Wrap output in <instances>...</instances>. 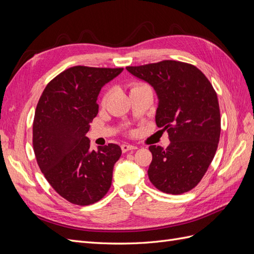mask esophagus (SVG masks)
<instances>
[{"mask_svg":"<svg viewBox=\"0 0 254 254\" xmlns=\"http://www.w3.org/2000/svg\"><path fill=\"white\" fill-rule=\"evenodd\" d=\"M121 148H122V151H123V152H127V151H129V150H134V149H136V146H134V145H129V144H123V145L121 146Z\"/></svg>","mask_w":254,"mask_h":254,"instance_id":"esophagus-1","label":"esophagus"}]
</instances>
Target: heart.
<instances>
[{
  "mask_svg": "<svg viewBox=\"0 0 254 254\" xmlns=\"http://www.w3.org/2000/svg\"><path fill=\"white\" fill-rule=\"evenodd\" d=\"M142 86H145V84H143V83H133L132 84V88H131V90L132 89H136V88H140V87H142ZM108 95H109V92L108 93H106L105 94V96L103 97V101H102V104H105L106 103V101H107V98H108Z\"/></svg>",
  "mask_w": 254,
  "mask_h": 254,
  "instance_id": "heart-1",
  "label": "heart"
}]
</instances>
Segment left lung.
<instances>
[{
  "label": "left lung",
  "mask_w": 254,
  "mask_h": 254,
  "mask_svg": "<svg viewBox=\"0 0 254 254\" xmlns=\"http://www.w3.org/2000/svg\"><path fill=\"white\" fill-rule=\"evenodd\" d=\"M127 71L155 89L156 123L171 144L150 145L148 178L163 193L179 195L194 189L217 150L220 111L217 94L195 65L175 60L127 66Z\"/></svg>",
  "instance_id": "1"
}]
</instances>
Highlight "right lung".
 Wrapping results in <instances>:
<instances>
[{
	"label": "right lung",
	"mask_w": 254,
	"mask_h": 254,
	"mask_svg": "<svg viewBox=\"0 0 254 254\" xmlns=\"http://www.w3.org/2000/svg\"><path fill=\"white\" fill-rule=\"evenodd\" d=\"M123 70L66 68L48 83L38 102L33 124L37 163L51 187L71 203H95L111 187L121 147L110 143L91 150L86 133L98 112L99 92Z\"/></svg>",
	"instance_id": "right-lung-1"
}]
</instances>
